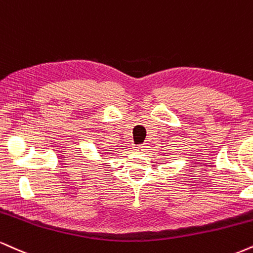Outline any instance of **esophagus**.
<instances>
[{
    "mask_svg": "<svg viewBox=\"0 0 253 253\" xmlns=\"http://www.w3.org/2000/svg\"><path fill=\"white\" fill-rule=\"evenodd\" d=\"M134 150L135 151H144L145 150V146L144 145H139V146H136Z\"/></svg>",
    "mask_w": 253,
    "mask_h": 253,
    "instance_id": "34e87169",
    "label": "esophagus"
}]
</instances>
